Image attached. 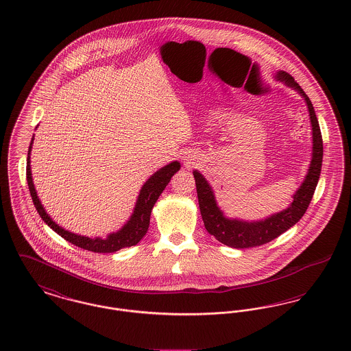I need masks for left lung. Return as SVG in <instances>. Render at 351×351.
Segmentation results:
<instances>
[{"label": "left lung", "instance_id": "left-lung-1", "mask_svg": "<svg viewBox=\"0 0 351 351\" xmlns=\"http://www.w3.org/2000/svg\"><path fill=\"white\" fill-rule=\"evenodd\" d=\"M276 79L296 89L304 97V100L306 101L313 134V150L311 166L300 188L293 195V201L291 202V205L282 212L275 213L262 221L247 222L237 218H226L223 216L222 210L218 208L212 186L208 184L199 171H193L201 217L204 221L205 229L208 230V233L213 235L218 242L234 249H249L268 243L272 239L278 238L280 234L287 232L289 228H292L296 222H299L312 201L319 179L324 146L313 105L309 97L305 95V92L301 89L300 85L295 82V79L289 73L279 71L276 73Z\"/></svg>", "mask_w": 351, "mask_h": 351}]
</instances>
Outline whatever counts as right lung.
I'll list each match as a JSON object with an SVG mask.
<instances>
[{"label": "right lung", "mask_w": 351, "mask_h": 351, "mask_svg": "<svg viewBox=\"0 0 351 351\" xmlns=\"http://www.w3.org/2000/svg\"><path fill=\"white\" fill-rule=\"evenodd\" d=\"M33 139L29 147V156H27V166H26V178H27V184H29V191L33 199L34 206L38 210L40 218L50 226L53 232L63 237L66 241L71 242L72 245L84 249V250L93 251V252H114V251L130 247L136 245L143 237L147 233L149 225H150L151 210L155 205L162 192L169 183L171 178L180 169V163L172 162L167 166L160 168L156 171L150 179L143 184L138 200L134 208L133 215L130 219L122 226L121 230L117 233H112L108 235L106 239L101 238H89V237H83L79 234L71 233L66 229L60 228L58 223H55L50 216L46 213L45 208L42 206L40 201L36 196V191L34 188L33 176H32V167H30V152L33 149Z\"/></svg>", "instance_id": "1"}]
</instances>
